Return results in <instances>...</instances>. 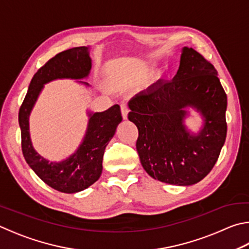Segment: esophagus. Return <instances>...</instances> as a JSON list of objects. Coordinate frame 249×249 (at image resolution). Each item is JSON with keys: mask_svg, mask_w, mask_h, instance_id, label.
Segmentation results:
<instances>
[{"mask_svg": "<svg viewBox=\"0 0 249 249\" xmlns=\"http://www.w3.org/2000/svg\"><path fill=\"white\" fill-rule=\"evenodd\" d=\"M121 112H122V116H123L124 120H127V116H128V107H126L125 105H122L121 106Z\"/></svg>", "mask_w": 249, "mask_h": 249, "instance_id": "34e87169", "label": "esophagus"}]
</instances>
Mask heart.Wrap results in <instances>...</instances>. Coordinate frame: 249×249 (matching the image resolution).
<instances>
[{
  "instance_id": "1",
  "label": "heart",
  "mask_w": 249,
  "mask_h": 249,
  "mask_svg": "<svg viewBox=\"0 0 249 249\" xmlns=\"http://www.w3.org/2000/svg\"><path fill=\"white\" fill-rule=\"evenodd\" d=\"M153 65H155V63H153L151 60H148V61H146V62H143L142 64L140 65L139 70L137 71L136 77H137V78H143V77H146L149 71H151ZM160 77H161V74H160V73H157V74L155 75V77H153V79L157 80V79H159Z\"/></svg>"
}]
</instances>
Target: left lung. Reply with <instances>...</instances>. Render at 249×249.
Here are the masks:
<instances>
[{"mask_svg": "<svg viewBox=\"0 0 249 249\" xmlns=\"http://www.w3.org/2000/svg\"><path fill=\"white\" fill-rule=\"evenodd\" d=\"M128 107V120L138 128L140 163L152 178L189 186L206 178L227 137L228 98L210 62L184 47L173 79L157 81L130 99ZM189 108L203 119L196 133L184 124Z\"/></svg>", "mask_w": 249, "mask_h": 249, "instance_id": "1", "label": "left lung"}]
</instances>
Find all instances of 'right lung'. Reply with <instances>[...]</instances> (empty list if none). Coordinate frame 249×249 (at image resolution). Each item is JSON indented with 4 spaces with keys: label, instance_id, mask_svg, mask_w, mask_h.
<instances>
[{
    "label": "right lung",
    "instance_id": "right-lung-1",
    "mask_svg": "<svg viewBox=\"0 0 249 249\" xmlns=\"http://www.w3.org/2000/svg\"><path fill=\"white\" fill-rule=\"evenodd\" d=\"M90 49L77 47L66 50L47 62L31 79L18 114L26 162L50 187L65 194L84 191L100 178L103 153L122 122L120 106L114 105L103 112L88 110V125L83 140L75 152L62 161H50L36 151L30 137L29 116L48 83L56 79H74L79 85L90 87L87 81L83 80L88 78L92 67Z\"/></svg>",
    "mask_w": 249,
    "mask_h": 249
}]
</instances>
